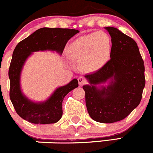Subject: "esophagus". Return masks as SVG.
Instances as JSON below:
<instances>
[{
  "label": "esophagus",
  "instance_id": "34e87169",
  "mask_svg": "<svg viewBox=\"0 0 153 153\" xmlns=\"http://www.w3.org/2000/svg\"><path fill=\"white\" fill-rule=\"evenodd\" d=\"M78 82H79V85H82L83 84H85V83L87 82V80H86V79L85 78V77L79 76L78 78Z\"/></svg>",
  "mask_w": 153,
  "mask_h": 153
}]
</instances>
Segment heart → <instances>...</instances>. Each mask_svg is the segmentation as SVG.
Returning a JSON list of instances; mask_svg holds the SVG:
<instances>
[{
	"label": "heart",
	"instance_id": "heart-1",
	"mask_svg": "<svg viewBox=\"0 0 153 153\" xmlns=\"http://www.w3.org/2000/svg\"><path fill=\"white\" fill-rule=\"evenodd\" d=\"M69 56L88 72L102 68L111 53V41L104 32L91 33L75 39L69 46Z\"/></svg>",
	"mask_w": 153,
	"mask_h": 153
}]
</instances>
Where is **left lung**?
Masks as SVG:
<instances>
[{
    "label": "left lung",
    "instance_id": "1",
    "mask_svg": "<svg viewBox=\"0 0 153 153\" xmlns=\"http://www.w3.org/2000/svg\"><path fill=\"white\" fill-rule=\"evenodd\" d=\"M111 38L110 60L94 73L86 74L88 112L94 120L120 121L139 105L145 86L143 60L134 39L112 27H105ZM110 80L107 86L97 85Z\"/></svg>",
    "mask_w": 153,
    "mask_h": 153
}]
</instances>
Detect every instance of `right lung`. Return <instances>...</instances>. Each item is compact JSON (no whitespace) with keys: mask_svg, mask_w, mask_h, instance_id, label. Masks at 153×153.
<instances>
[{"mask_svg":"<svg viewBox=\"0 0 153 153\" xmlns=\"http://www.w3.org/2000/svg\"><path fill=\"white\" fill-rule=\"evenodd\" d=\"M79 32L74 29L43 27L16 45L9 68L10 97L17 114L24 120L37 124H49L56 123L61 119L62 101L69 92L78 87L76 79H74L66 85L56 88L45 102H34L22 92L21 73L25 61L32 53L52 51L62 54L68 41Z\"/></svg>","mask_w":153,"mask_h":153,"instance_id":"right-lung-1","label":"right lung"}]
</instances>
